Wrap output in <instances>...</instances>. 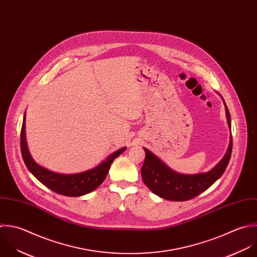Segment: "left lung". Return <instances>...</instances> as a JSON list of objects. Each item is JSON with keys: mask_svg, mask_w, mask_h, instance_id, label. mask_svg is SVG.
I'll use <instances>...</instances> for the list:
<instances>
[{"mask_svg": "<svg viewBox=\"0 0 257 257\" xmlns=\"http://www.w3.org/2000/svg\"><path fill=\"white\" fill-rule=\"evenodd\" d=\"M224 106L227 123L231 128L230 114L225 102ZM144 150L146 155L141 168V176L146 186L161 198L171 201H186L208 189L223 174L231 157L232 135L224 157L214 168L204 173L189 175L175 172L148 149L144 148Z\"/></svg>", "mask_w": 257, "mask_h": 257, "instance_id": "obj_1", "label": "left lung"}]
</instances>
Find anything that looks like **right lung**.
Here are the masks:
<instances>
[{
    "label": "right lung",
    "mask_w": 257,
    "mask_h": 257,
    "mask_svg": "<svg viewBox=\"0 0 257 257\" xmlns=\"http://www.w3.org/2000/svg\"><path fill=\"white\" fill-rule=\"evenodd\" d=\"M25 120L26 115H24L21 130V152L24 162L29 171L42 184H44L46 187L61 195L78 197L94 191L105 180L114 159L117 158L120 154H122L126 149V147H123L115 151L114 153L109 155L102 163H100L98 166L90 170L76 174L56 173L37 164L32 158L28 150L26 141Z\"/></svg>",
    "instance_id": "1"
}]
</instances>
